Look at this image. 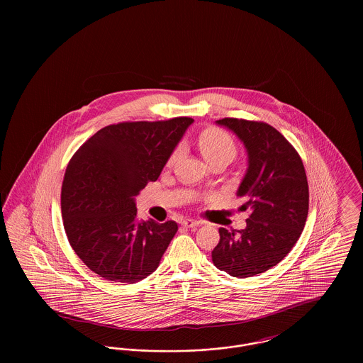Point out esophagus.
<instances>
[{
    "instance_id": "34e87169",
    "label": "esophagus",
    "mask_w": 363,
    "mask_h": 363,
    "mask_svg": "<svg viewBox=\"0 0 363 363\" xmlns=\"http://www.w3.org/2000/svg\"><path fill=\"white\" fill-rule=\"evenodd\" d=\"M181 223H182V225L188 227V228H191V227H197V225H203V222H200V220H193V219H184Z\"/></svg>"
}]
</instances>
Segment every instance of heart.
Masks as SVG:
<instances>
[{"instance_id": "b5f03b06", "label": "heart", "mask_w": 363, "mask_h": 363, "mask_svg": "<svg viewBox=\"0 0 363 363\" xmlns=\"http://www.w3.org/2000/svg\"><path fill=\"white\" fill-rule=\"evenodd\" d=\"M199 147L208 163L218 159H233L237 154L234 138L218 128H208L199 136ZM181 152V147H175L167 159V166H172Z\"/></svg>"}]
</instances>
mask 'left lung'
<instances>
[{
  "label": "left lung",
  "instance_id": "left-lung-1",
  "mask_svg": "<svg viewBox=\"0 0 363 363\" xmlns=\"http://www.w3.org/2000/svg\"><path fill=\"white\" fill-rule=\"evenodd\" d=\"M247 152V170L237 190L250 209L243 230L219 228L212 250L215 267L234 277L262 274L284 259L306 223L309 186L301 156L277 129L265 122L223 118Z\"/></svg>",
  "mask_w": 363,
  "mask_h": 363
}]
</instances>
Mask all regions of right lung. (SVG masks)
Listing matches in <instances>:
<instances>
[{
  "label": "right lung",
  "mask_w": 363,
  "mask_h": 363,
  "mask_svg": "<svg viewBox=\"0 0 363 363\" xmlns=\"http://www.w3.org/2000/svg\"><path fill=\"white\" fill-rule=\"evenodd\" d=\"M191 122L177 117L108 125L72 156L61 190L64 228L92 272L132 284L159 267L178 225L138 220L135 197L157 179Z\"/></svg>",
  "instance_id": "right-lung-1"
}]
</instances>
